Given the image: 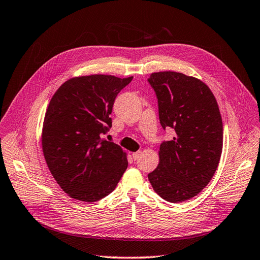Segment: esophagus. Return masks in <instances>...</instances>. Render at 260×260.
Listing matches in <instances>:
<instances>
[{"instance_id": "1", "label": "esophagus", "mask_w": 260, "mask_h": 260, "mask_svg": "<svg viewBox=\"0 0 260 260\" xmlns=\"http://www.w3.org/2000/svg\"><path fill=\"white\" fill-rule=\"evenodd\" d=\"M140 153H142L140 151H137V152H134V153H133V159H134V160H137V159L140 157Z\"/></svg>"}]
</instances>
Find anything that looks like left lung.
Here are the masks:
<instances>
[{"instance_id":"left-lung-1","label":"left lung","mask_w":260,"mask_h":260,"mask_svg":"<svg viewBox=\"0 0 260 260\" xmlns=\"http://www.w3.org/2000/svg\"><path fill=\"white\" fill-rule=\"evenodd\" d=\"M148 83L162 128L174 131L160 145L159 165L148 179L163 199L181 203L198 195L218 168L223 144L219 107L208 86L182 73H152Z\"/></svg>"}]
</instances>
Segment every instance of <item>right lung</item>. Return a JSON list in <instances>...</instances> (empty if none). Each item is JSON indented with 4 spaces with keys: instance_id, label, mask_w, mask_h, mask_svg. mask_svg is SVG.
<instances>
[{
    "instance_id": "obj_1",
    "label": "right lung",
    "mask_w": 260,
    "mask_h": 260,
    "mask_svg": "<svg viewBox=\"0 0 260 260\" xmlns=\"http://www.w3.org/2000/svg\"><path fill=\"white\" fill-rule=\"evenodd\" d=\"M132 79L74 77L52 97L43 122L42 150L51 174L70 197L98 202L114 190L127 169L122 148L103 136L112 126L116 95Z\"/></svg>"
}]
</instances>
